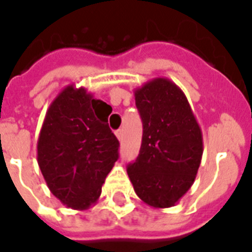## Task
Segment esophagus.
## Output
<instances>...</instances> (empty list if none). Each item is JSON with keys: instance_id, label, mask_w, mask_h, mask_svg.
<instances>
[{"instance_id": "esophagus-1", "label": "esophagus", "mask_w": 252, "mask_h": 252, "mask_svg": "<svg viewBox=\"0 0 252 252\" xmlns=\"http://www.w3.org/2000/svg\"><path fill=\"white\" fill-rule=\"evenodd\" d=\"M116 137H118V140L120 141V142H122L123 141V130L122 129H119V130H116Z\"/></svg>"}]
</instances>
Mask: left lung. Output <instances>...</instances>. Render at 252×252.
Segmentation results:
<instances>
[{
    "instance_id": "8db88e82",
    "label": "left lung",
    "mask_w": 252,
    "mask_h": 252,
    "mask_svg": "<svg viewBox=\"0 0 252 252\" xmlns=\"http://www.w3.org/2000/svg\"><path fill=\"white\" fill-rule=\"evenodd\" d=\"M144 133L140 154L126 168L133 189L154 208L175 206L194 184L203 137L184 92L157 77L134 91Z\"/></svg>"
}]
</instances>
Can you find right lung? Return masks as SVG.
I'll use <instances>...</instances> for the list:
<instances>
[{"instance_id": "obj_1", "label": "right lung", "mask_w": 252, "mask_h": 252, "mask_svg": "<svg viewBox=\"0 0 252 252\" xmlns=\"http://www.w3.org/2000/svg\"><path fill=\"white\" fill-rule=\"evenodd\" d=\"M106 103L67 85L50 103L37 141V161L49 190L64 206L87 210L119 158V141L99 116Z\"/></svg>"}]
</instances>
